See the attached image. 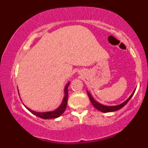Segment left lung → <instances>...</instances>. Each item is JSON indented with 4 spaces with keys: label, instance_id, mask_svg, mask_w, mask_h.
I'll return each mask as SVG.
<instances>
[{
    "label": "left lung",
    "instance_id": "left-lung-1",
    "mask_svg": "<svg viewBox=\"0 0 148 148\" xmlns=\"http://www.w3.org/2000/svg\"><path fill=\"white\" fill-rule=\"evenodd\" d=\"M135 90H134V91L132 92V94L131 95V96L126 100V101H125V102H123V103H121V104H120V105H118V106H104V105H102V104H101V103H98L97 101H96L95 100L93 99V97L91 96V95L90 94L89 92L87 91V92H88V97H89V99H90V100L91 103H92V105L94 106V107H95L97 109L99 110V111H100L103 112V113H108V112H113V111H118V110L123 108V106H125V105L127 104V103L130 101V99L132 98V97L134 95V92H135Z\"/></svg>",
    "mask_w": 148,
    "mask_h": 148
}]
</instances>
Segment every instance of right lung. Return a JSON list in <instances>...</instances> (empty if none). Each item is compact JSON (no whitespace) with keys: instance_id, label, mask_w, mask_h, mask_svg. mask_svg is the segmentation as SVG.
Wrapping results in <instances>:
<instances>
[{"instance_id":"add662e5","label":"right lung","mask_w":148,"mask_h":148,"mask_svg":"<svg viewBox=\"0 0 148 148\" xmlns=\"http://www.w3.org/2000/svg\"><path fill=\"white\" fill-rule=\"evenodd\" d=\"M69 85V83L67 84V86H65V88H64V99L62 100V102L61 103V105L57 109H56L55 111H49V112H44V113H39V112H35L34 111H32L30 108H27V109L28 111L31 112L34 115H37L39 118H41L43 119H51V118H56L60 117L62 113H64V111H65V108L67 107V100H68V90H67V88H68Z\"/></svg>"}]
</instances>
